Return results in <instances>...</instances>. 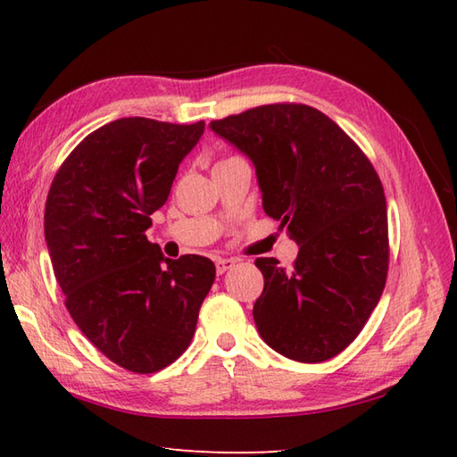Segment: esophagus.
<instances>
[{
  "label": "esophagus",
  "instance_id": "esophagus-1",
  "mask_svg": "<svg viewBox=\"0 0 457 457\" xmlns=\"http://www.w3.org/2000/svg\"><path fill=\"white\" fill-rule=\"evenodd\" d=\"M231 267H236V259H216V270L218 275H223Z\"/></svg>",
  "mask_w": 457,
  "mask_h": 457
}]
</instances>
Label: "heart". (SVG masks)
I'll return each instance as SVG.
<instances>
[{"instance_id":"obj_1","label":"heart","mask_w":457,"mask_h":457,"mask_svg":"<svg viewBox=\"0 0 457 457\" xmlns=\"http://www.w3.org/2000/svg\"><path fill=\"white\" fill-rule=\"evenodd\" d=\"M236 159H239V157H228V159H221L218 164H223V162H229V161H236ZM218 164H216V167H218Z\"/></svg>"}]
</instances>
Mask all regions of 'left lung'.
I'll use <instances>...</instances> for the list:
<instances>
[{"instance_id":"left-lung-1","label":"left lung","mask_w":457,"mask_h":457,"mask_svg":"<svg viewBox=\"0 0 457 457\" xmlns=\"http://www.w3.org/2000/svg\"><path fill=\"white\" fill-rule=\"evenodd\" d=\"M210 128L253 161L269 218L300 245L293 269L259 257L261 337L288 359L320 363L353 342L383 295L389 226L381 179L359 145L316 108L269 104Z\"/></svg>"}]
</instances>
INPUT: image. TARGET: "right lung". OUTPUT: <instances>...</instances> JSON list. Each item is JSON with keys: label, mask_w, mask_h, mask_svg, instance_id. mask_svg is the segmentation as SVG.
I'll return each instance as SVG.
<instances>
[{"label": "right lung", "mask_w": 457, "mask_h": 457, "mask_svg": "<svg viewBox=\"0 0 457 457\" xmlns=\"http://www.w3.org/2000/svg\"><path fill=\"white\" fill-rule=\"evenodd\" d=\"M204 125H102L64 159L46 196L45 239L68 312L110 361L133 373L161 371L187 352L216 278L210 259H164L145 236Z\"/></svg>", "instance_id": "1"}]
</instances>
